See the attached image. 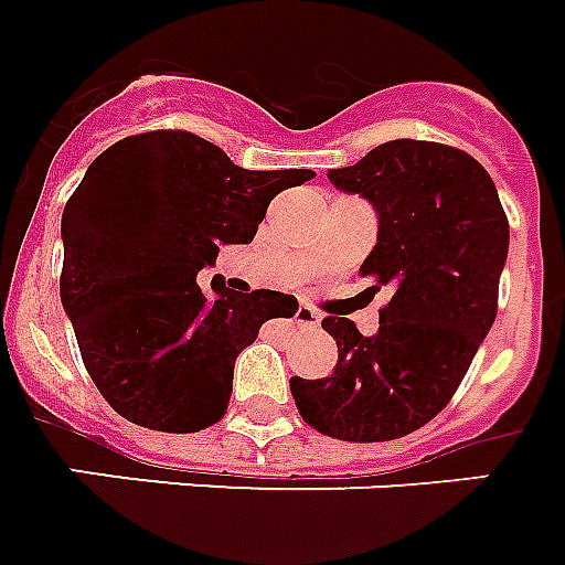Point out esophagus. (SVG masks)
<instances>
[{
	"instance_id": "1",
	"label": "esophagus",
	"mask_w": 565,
	"mask_h": 565,
	"mask_svg": "<svg viewBox=\"0 0 565 565\" xmlns=\"http://www.w3.org/2000/svg\"><path fill=\"white\" fill-rule=\"evenodd\" d=\"M295 320H297V327L318 329L320 315L315 309H311V306H300V309H297V315H295Z\"/></svg>"
}]
</instances>
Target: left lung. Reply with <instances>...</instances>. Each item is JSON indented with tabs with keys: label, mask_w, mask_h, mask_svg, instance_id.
<instances>
[{
	"label": "left lung",
	"mask_w": 565,
	"mask_h": 565,
	"mask_svg": "<svg viewBox=\"0 0 565 565\" xmlns=\"http://www.w3.org/2000/svg\"><path fill=\"white\" fill-rule=\"evenodd\" d=\"M329 180L376 210V247L359 274L391 300L370 338L353 320L323 318L335 370L291 376V394L320 435L382 444L435 419L467 376L499 309L511 227L484 166L440 142L391 139Z\"/></svg>",
	"instance_id": "1"
}]
</instances>
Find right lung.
<instances>
[{
	"instance_id": "obj_1",
	"label": "right lung",
	"mask_w": 565,
	"mask_h": 565,
	"mask_svg": "<svg viewBox=\"0 0 565 565\" xmlns=\"http://www.w3.org/2000/svg\"><path fill=\"white\" fill-rule=\"evenodd\" d=\"M311 178L242 169L189 130L125 137L93 160L63 210L61 303L116 414L174 435L224 417L238 353L297 300L218 277L206 295L198 270L254 242L270 201Z\"/></svg>"
}]
</instances>
